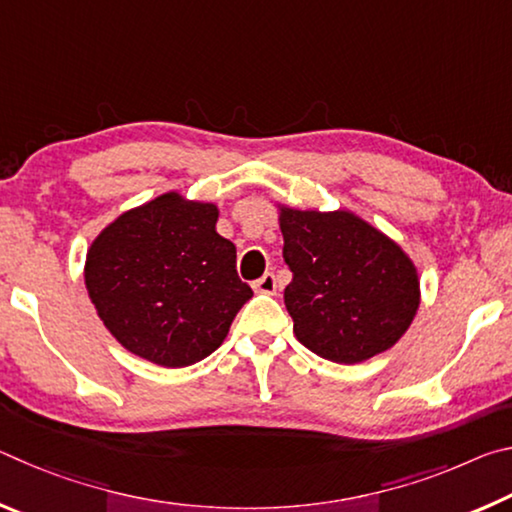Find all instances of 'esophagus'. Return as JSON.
Here are the masks:
<instances>
[{
    "mask_svg": "<svg viewBox=\"0 0 512 512\" xmlns=\"http://www.w3.org/2000/svg\"><path fill=\"white\" fill-rule=\"evenodd\" d=\"M253 289H255L257 293H266V296H273V293L277 291L275 275H273V273L262 275V277H259V280L253 284Z\"/></svg>",
    "mask_w": 512,
    "mask_h": 512,
    "instance_id": "34e87169",
    "label": "esophagus"
}]
</instances>
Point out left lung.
Wrapping results in <instances>:
<instances>
[{"mask_svg":"<svg viewBox=\"0 0 512 512\" xmlns=\"http://www.w3.org/2000/svg\"><path fill=\"white\" fill-rule=\"evenodd\" d=\"M284 262L293 280L284 305L293 334L314 354L361 363L391 350L420 307V273L395 239L350 210L277 203Z\"/></svg>","mask_w":512,"mask_h":512,"instance_id":"1","label":"left lung"}]
</instances>
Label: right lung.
I'll list each match as a JSON object with an SVG mask.
<instances>
[{
    "instance_id": "add662e5",
    "label": "right lung",
    "mask_w": 512,
    "mask_h": 512,
    "mask_svg": "<svg viewBox=\"0 0 512 512\" xmlns=\"http://www.w3.org/2000/svg\"><path fill=\"white\" fill-rule=\"evenodd\" d=\"M219 205L160 194L121 212L88 248L85 289L108 332L155 366L185 368L219 348L253 289L216 232Z\"/></svg>"
}]
</instances>
